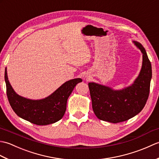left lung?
<instances>
[{"label":"left lung","instance_id":"obj_1","mask_svg":"<svg viewBox=\"0 0 159 159\" xmlns=\"http://www.w3.org/2000/svg\"><path fill=\"white\" fill-rule=\"evenodd\" d=\"M143 54L142 67L139 76L130 86L120 90L95 83L88 84L92 109L98 119L111 123L126 121L140 113L149 96L152 66L146 50L133 41Z\"/></svg>","mask_w":159,"mask_h":159}]
</instances>
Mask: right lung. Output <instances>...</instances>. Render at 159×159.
Masks as SVG:
<instances>
[{
  "label": "right lung",
  "instance_id": "obj_1",
  "mask_svg": "<svg viewBox=\"0 0 159 159\" xmlns=\"http://www.w3.org/2000/svg\"><path fill=\"white\" fill-rule=\"evenodd\" d=\"M7 95L12 109L22 119L36 125L55 123L63 117L66 111L67 100L77 83L81 79H74L63 83L55 92L41 100L27 99L18 95L8 80L7 67L5 72Z\"/></svg>",
  "mask_w": 159,
  "mask_h": 159
}]
</instances>
